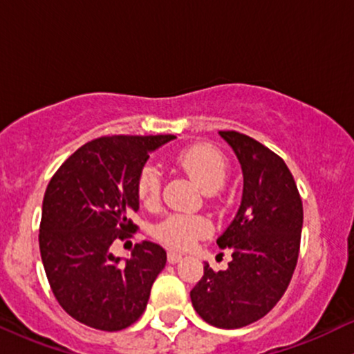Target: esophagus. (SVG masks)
<instances>
[{
    "instance_id": "obj_1",
    "label": "esophagus",
    "mask_w": 354,
    "mask_h": 354,
    "mask_svg": "<svg viewBox=\"0 0 354 354\" xmlns=\"http://www.w3.org/2000/svg\"><path fill=\"white\" fill-rule=\"evenodd\" d=\"M181 259V254L176 253V251L173 250H168V263H171V265H174V263H178Z\"/></svg>"
}]
</instances>
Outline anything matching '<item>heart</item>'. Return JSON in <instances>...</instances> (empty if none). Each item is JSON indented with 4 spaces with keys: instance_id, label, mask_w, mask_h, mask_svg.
Masks as SVG:
<instances>
[{
    "instance_id": "b5f03b06",
    "label": "heart",
    "mask_w": 354,
    "mask_h": 354,
    "mask_svg": "<svg viewBox=\"0 0 354 354\" xmlns=\"http://www.w3.org/2000/svg\"><path fill=\"white\" fill-rule=\"evenodd\" d=\"M176 163L193 178L206 193H214L225 185L228 176V163L225 156L211 145L198 143L181 149L176 154ZM136 193L141 203L153 208L160 203L161 173L154 165H145L138 173ZM213 230L209 219L200 214L173 213L156 226L158 239L165 245L185 250L198 238L208 236Z\"/></svg>"
}]
</instances>
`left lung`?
Here are the masks:
<instances>
[{
    "label": "left lung",
    "mask_w": 354,
    "mask_h": 354,
    "mask_svg": "<svg viewBox=\"0 0 354 354\" xmlns=\"http://www.w3.org/2000/svg\"><path fill=\"white\" fill-rule=\"evenodd\" d=\"M219 135L236 153L245 180L236 216L216 239L233 259L225 271L205 263L189 295L206 323L234 330L268 315L286 291L298 263L303 201L283 158L243 133Z\"/></svg>",
    "instance_id": "left-lung-1"
}]
</instances>
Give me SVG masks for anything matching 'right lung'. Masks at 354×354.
Listing matches in <instances>:
<instances>
[{
	"mask_svg": "<svg viewBox=\"0 0 354 354\" xmlns=\"http://www.w3.org/2000/svg\"><path fill=\"white\" fill-rule=\"evenodd\" d=\"M173 135H113L88 141L48 183L39 251L53 295L71 318L101 331H120L143 315L166 251L136 243L121 263L115 241L136 233L138 173L149 153Z\"/></svg>",
	"mask_w": 354,
	"mask_h": 354,
	"instance_id": "right-lung-1",
	"label": "right lung"
}]
</instances>
